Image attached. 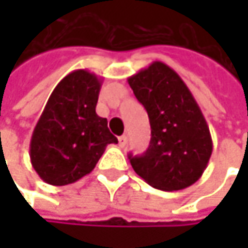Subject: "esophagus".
Instances as JSON below:
<instances>
[{"label": "esophagus", "instance_id": "1", "mask_svg": "<svg viewBox=\"0 0 248 248\" xmlns=\"http://www.w3.org/2000/svg\"><path fill=\"white\" fill-rule=\"evenodd\" d=\"M126 143H127V136H126V135L119 136V146H121V148H124Z\"/></svg>", "mask_w": 248, "mask_h": 248}]
</instances>
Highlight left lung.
I'll list each match as a JSON object with an SVG mask.
<instances>
[{"mask_svg":"<svg viewBox=\"0 0 248 248\" xmlns=\"http://www.w3.org/2000/svg\"><path fill=\"white\" fill-rule=\"evenodd\" d=\"M136 99L148 112L151 143L140 156L129 155L130 165L146 184L178 191L195 184L213 154L207 121L178 73L154 62L127 78Z\"/></svg>","mask_w":248,"mask_h":248,"instance_id":"1","label":"left lung"}]
</instances>
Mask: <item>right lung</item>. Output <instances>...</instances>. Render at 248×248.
Instances as JSON below:
<instances>
[{"label":"right lung","instance_id":"right-lung-1","mask_svg":"<svg viewBox=\"0 0 248 248\" xmlns=\"http://www.w3.org/2000/svg\"><path fill=\"white\" fill-rule=\"evenodd\" d=\"M102 78L75 70L50 94L30 142V159L38 176L56 186L90 173L109 143H118L108 119L96 113Z\"/></svg>","mask_w":248,"mask_h":248}]
</instances>
